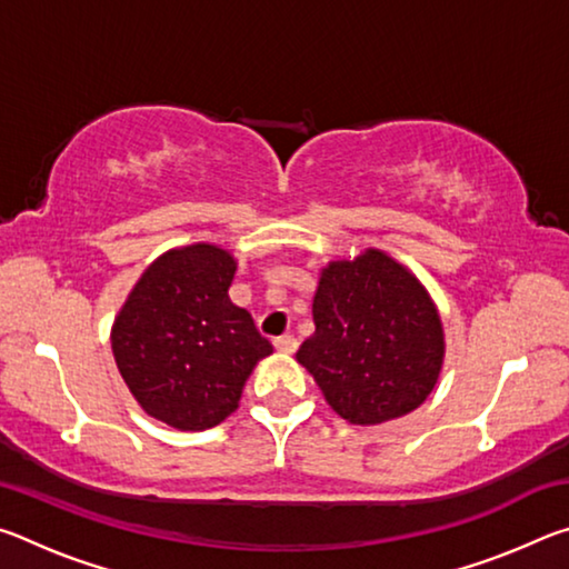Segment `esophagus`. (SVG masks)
I'll return each mask as SVG.
<instances>
[{
	"instance_id": "esophagus-1",
	"label": "esophagus",
	"mask_w": 569,
	"mask_h": 569,
	"mask_svg": "<svg viewBox=\"0 0 569 569\" xmlns=\"http://www.w3.org/2000/svg\"><path fill=\"white\" fill-rule=\"evenodd\" d=\"M273 343H276V349L281 351V353H293L298 349V341L293 339V336H278Z\"/></svg>"
}]
</instances>
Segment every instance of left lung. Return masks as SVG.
Returning <instances> with one entry per match:
<instances>
[{
    "label": "left lung",
    "mask_w": 569,
    "mask_h": 569,
    "mask_svg": "<svg viewBox=\"0 0 569 569\" xmlns=\"http://www.w3.org/2000/svg\"><path fill=\"white\" fill-rule=\"evenodd\" d=\"M316 331L296 359L341 419L361 427L421 407L445 363V329L427 288L377 248L331 261L313 296Z\"/></svg>",
    "instance_id": "8db88e82"
}]
</instances>
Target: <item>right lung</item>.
I'll use <instances>...</instances> for the list:
<instances>
[{
    "instance_id": "obj_1",
    "label": "right lung",
    "mask_w": 569,
    "mask_h": 569,
    "mask_svg": "<svg viewBox=\"0 0 569 569\" xmlns=\"http://www.w3.org/2000/svg\"><path fill=\"white\" fill-rule=\"evenodd\" d=\"M236 268L213 243L172 248L114 316L120 377L142 411L172 429L203 431L230 417L253 366L273 351L253 316L230 301Z\"/></svg>"
}]
</instances>
